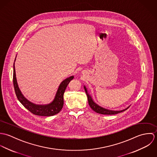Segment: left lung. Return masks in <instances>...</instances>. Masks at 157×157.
I'll list each match as a JSON object with an SVG mask.
<instances>
[{"label": "left lung", "mask_w": 157, "mask_h": 157, "mask_svg": "<svg viewBox=\"0 0 157 157\" xmlns=\"http://www.w3.org/2000/svg\"><path fill=\"white\" fill-rule=\"evenodd\" d=\"M84 89H85V90L86 93V95H87V97H88V103H89V105H90V108L97 113H101V114H104V115H114V114H117V113H120V112H123V111H126V109H128L129 108V107H128L126 109L121 110V111H111V110H109V109H105L103 108H101V106L97 105L93 101L91 96L88 94V90L85 86H84Z\"/></svg>", "instance_id": "left-lung-1"}]
</instances>
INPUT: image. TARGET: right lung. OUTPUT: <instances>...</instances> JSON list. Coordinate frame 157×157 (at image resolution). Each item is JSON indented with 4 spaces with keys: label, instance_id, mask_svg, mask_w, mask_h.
<instances>
[{
    "label": "right lung",
    "instance_id": "add662e5",
    "mask_svg": "<svg viewBox=\"0 0 157 157\" xmlns=\"http://www.w3.org/2000/svg\"><path fill=\"white\" fill-rule=\"evenodd\" d=\"M16 61V59L14 62ZM13 85L15 90V93L19 101L22 103L23 106L26 108L29 111L34 115L39 116H52L60 112L63 106V94L67 85L74 78V76H71L64 80L60 85L57 93L56 94L54 100L49 104L46 105H36L29 100H28L23 95L21 91L19 90L16 77L14 63L13 65Z\"/></svg>",
    "mask_w": 157,
    "mask_h": 157
}]
</instances>
